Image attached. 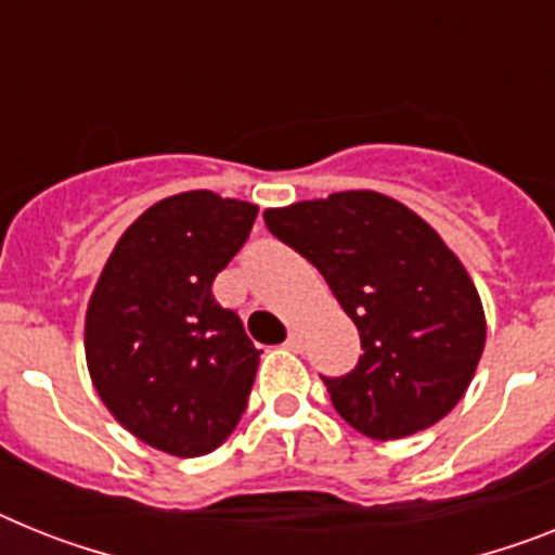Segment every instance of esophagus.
<instances>
[{"instance_id": "esophagus-1", "label": "esophagus", "mask_w": 555, "mask_h": 555, "mask_svg": "<svg viewBox=\"0 0 555 555\" xmlns=\"http://www.w3.org/2000/svg\"><path fill=\"white\" fill-rule=\"evenodd\" d=\"M285 347L291 349V352H301V349H305V335H301V330H291Z\"/></svg>"}]
</instances>
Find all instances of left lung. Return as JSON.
<instances>
[{"instance_id": "left-lung-1", "label": "left lung", "mask_w": 555, "mask_h": 555, "mask_svg": "<svg viewBox=\"0 0 555 555\" xmlns=\"http://www.w3.org/2000/svg\"><path fill=\"white\" fill-rule=\"evenodd\" d=\"M273 234L321 270L364 356L324 378L335 412L372 440L435 426L463 400L486 349V310L460 256L380 191L268 208Z\"/></svg>"}]
</instances>
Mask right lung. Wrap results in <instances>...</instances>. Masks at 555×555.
I'll return each instance as SVG.
<instances>
[{
  "label": "right lung",
  "instance_id": "obj_1",
  "mask_svg": "<svg viewBox=\"0 0 555 555\" xmlns=\"http://www.w3.org/2000/svg\"><path fill=\"white\" fill-rule=\"evenodd\" d=\"M259 206L208 189L160 199L115 242L83 319L98 398L129 435L199 457L240 423L259 349L211 285Z\"/></svg>",
  "mask_w": 555,
  "mask_h": 555
}]
</instances>
